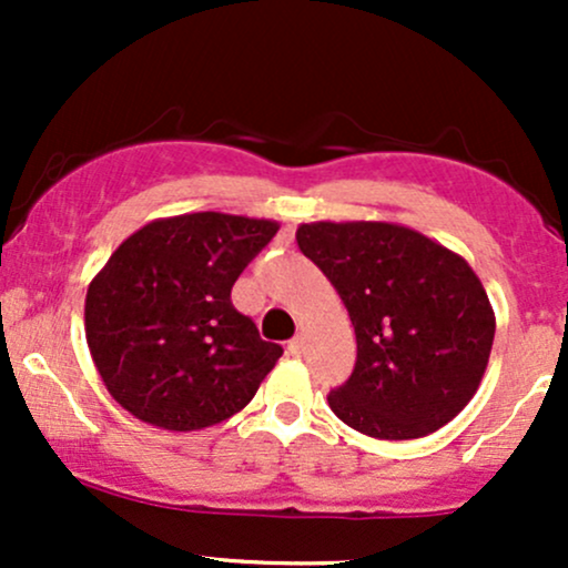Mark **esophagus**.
Listing matches in <instances>:
<instances>
[{
  "mask_svg": "<svg viewBox=\"0 0 568 568\" xmlns=\"http://www.w3.org/2000/svg\"><path fill=\"white\" fill-rule=\"evenodd\" d=\"M302 352H304V338H291V342H288V355L291 357H298V355H302Z\"/></svg>",
  "mask_w": 568,
  "mask_h": 568,
  "instance_id": "1",
  "label": "esophagus"
}]
</instances>
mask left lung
<instances>
[{"instance_id": "1", "label": "left lung", "mask_w": 568, "mask_h": 568, "mask_svg": "<svg viewBox=\"0 0 568 568\" xmlns=\"http://www.w3.org/2000/svg\"><path fill=\"white\" fill-rule=\"evenodd\" d=\"M296 243L355 328V371L328 395L331 410L379 440L448 425L478 393L497 328L473 266L389 221H312Z\"/></svg>"}]
</instances>
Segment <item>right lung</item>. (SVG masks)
Segmentation results:
<instances>
[{
	"label": "right lung",
	"instance_id": "right-lung-1",
	"mask_svg": "<svg viewBox=\"0 0 568 568\" xmlns=\"http://www.w3.org/2000/svg\"><path fill=\"white\" fill-rule=\"evenodd\" d=\"M280 230L202 211L154 219L90 280L84 336L109 395L146 425L192 433L230 419L283 355L232 306V285Z\"/></svg>",
	"mask_w": 568,
	"mask_h": 568
}]
</instances>
